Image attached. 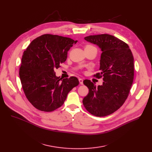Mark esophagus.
Instances as JSON below:
<instances>
[{"mask_svg":"<svg viewBox=\"0 0 152 152\" xmlns=\"http://www.w3.org/2000/svg\"><path fill=\"white\" fill-rule=\"evenodd\" d=\"M79 83L80 85H83V79H81V78H79Z\"/></svg>","mask_w":152,"mask_h":152,"instance_id":"obj_1","label":"esophagus"}]
</instances>
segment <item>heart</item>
Instances as JSON below:
<instances>
[{
	"instance_id": "obj_1",
	"label": "heart",
	"mask_w": 152,
	"mask_h": 152,
	"mask_svg": "<svg viewBox=\"0 0 152 152\" xmlns=\"http://www.w3.org/2000/svg\"><path fill=\"white\" fill-rule=\"evenodd\" d=\"M91 47H93V46H89V45H88V46H86L85 47V48H91Z\"/></svg>"
}]
</instances>
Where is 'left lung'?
<instances>
[{
  "instance_id": "1",
  "label": "left lung",
  "mask_w": 152,
  "mask_h": 152,
  "mask_svg": "<svg viewBox=\"0 0 152 152\" xmlns=\"http://www.w3.org/2000/svg\"><path fill=\"white\" fill-rule=\"evenodd\" d=\"M84 39L97 45L102 52L100 73L94 76L103 77L104 82L96 87L90 80L83 81L89 93L83 104L92 115L104 117L118 110L129 95L134 76V56L126 43L113 35H90Z\"/></svg>"
}]
</instances>
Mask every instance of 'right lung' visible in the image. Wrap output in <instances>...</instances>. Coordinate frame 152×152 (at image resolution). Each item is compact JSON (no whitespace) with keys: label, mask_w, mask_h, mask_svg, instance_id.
<instances>
[{"label":"right lung","mask_w":152,"mask_h":152,"mask_svg":"<svg viewBox=\"0 0 152 152\" xmlns=\"http://www.w3.org/2000/svg\"><path fill=\"white\" fill-rule=\"evenodd\" d=\"M77 42L68 37L45 34L34 39L23 52L20 79L26 98L37 110H56L79 85L77 77L62 79L54 71L66 61L68 51Z\"/></svg>","instance_id":"obj_1"}]
</instances>
